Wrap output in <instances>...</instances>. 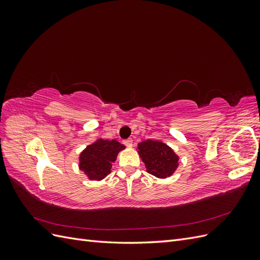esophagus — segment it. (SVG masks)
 Listing matches in <instances>:
<instances>
[{"label":"esophagus","instance_id":"obj_1","mask_svg":"<svg viewBox=\"0 0 260 260\" xmlns=\"http://www.w3.org/2000/svg\"><path fill=\"white\" fill-rule=\"evenodd\" d=\"M132 143H133V141H132L131 139H127V140L123 141V144H124L125 146H128V147H131V146H132Z\"/></svg>","mask_w":260,"mask_h":260}]
</instances>
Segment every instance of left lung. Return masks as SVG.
<instances>
[{
	"label": "left lung",
	"mask_w": 260,
	"mask_h": 260,
	"mask_svg": "<svg viewBox=\"0 0 260 260\" xmlns=\"http://www.w3.org/2000/svg\"><path fill=\"white\" fill-rule=\"evenodd\" d=\"M138 148L148 174L157 178H167L176 171L179 157L168 145L159 141L147 140L139 143Z\"/></svg>",
	"instance_id": "obj_1"
}]
</instances>
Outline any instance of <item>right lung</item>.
<instances>
[{
  "mask_svg": "<svg viewBox=\"0 0 260 260\" xmlns=\"http://www.w3.org/2000/svg\"><path fill=\"white\" fill-rule=\"evenodd\" d=\"M124 146L116 140H102L86 147L80 155L79 167L91 180H101L111 174L112 164Z\"/></svg>",
  "mask_w": 260,
  "mask_h": 260,
  "instance_id": "obj_1",
  "label": "right lung"
}]
</instances>
